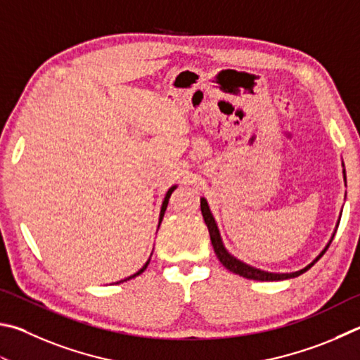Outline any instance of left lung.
Segmentation results:
<instances>
[{"instance_id": "8db88e82", "label": "left lung", "mask_w": 360, "mask_h": 360, "mask_svg": "<svg viewBox=\"0 0 360 360\" xmlns=\"http://www.w3.org/2000/svg\"><path fill=\"white\" fill-rule=\"evenodd\" d=\"M342 165H343V163H342ZM343 179H345V184H346L345 165H343ZM200 202H201L202 219H205V224H206L207 230H209V236H211V243H212V247H214V252H215V255H217V258H219L220 263L224 264L228 271H231L233 274H238V276L245 277V278H250V280H258V282H280V280H288V278H294V277L302 276V274L309 271L310 267L315 264L319 258L323 257V255L326 253V250H328L330 243H332V239H334L335 233H337V228H338V224H340V217H342V214H340V217L337 220V225H335V230H334V233H332L329 243L326 244V247L323 248L321 252H319L318 257L313 259L311 263H309L305 267H302V269L294 271V272H269V271L259 269V267H255V266L247 264V263H244L243 259L236 258V257H234V255H231L230 252H228V248L225 247L224 240H221L220 230H219V226H217V221H215L214 215L211 212V209H209V205H207L206 198L201 197Z\"/></svg>"}]
</instances>
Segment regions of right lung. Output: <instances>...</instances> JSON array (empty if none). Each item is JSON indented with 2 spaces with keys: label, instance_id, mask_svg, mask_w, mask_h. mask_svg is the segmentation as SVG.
<instances>
[{
  "label": "right lung",
  "instance_id": "right-lung-1",
  "mask_svg": "<svg viewBox=\"0 0 360 360\" xmlns=\"http://www.w3.org/2000/svg\"><path fill=\"white\" fill-rule=\"evenodd\" d=\"M178 187V186H172L168 188V192L165 193V197H163V201H162V206H160V214H159V225H158V230H159V226H160V224H162V219H163V214H165V211H167V206H168V200H169V197H172V193L174 192V188ZM151 257H153V253H151ZM151 257L148 258V261L145 264H143V267L141 269H139L136 271L135 274H132V276H129V277H126V278H122V280H120V282H116V283H122V282H127V280H130V278H134V277H136V276H140V274L146 269L148 267V264H149V261H151Z\"/></svg>",
  "mask_w": 360,
  "mask_h": 360
}]
</instances>
